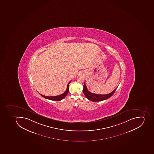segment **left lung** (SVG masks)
I'll use <instances>...</instances> for the list:
<instances>
[{
  "mask_svg": "<svg viewBox=\"0 0 154 154\" xmlns=\"http://www.w3.org/2000/svg\"><path fill=\"white\" fill-rule=\"evenodd\" d=\"M117 88H116L113 91H112L110 94H98L91 93L90 91L88 90L87 88L85 85V82H84L83 92L87 99L93 102H98L106 100V99H108L110 97L114 94L115 91L116 90Z\"/></svg>",
  "mask_w": 154,
  "mask_h": 154,
  "instance_id": "1",
  "label": "left lung"
}]
</instances>
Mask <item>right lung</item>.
I'll list each match as a JSON object with an SVG mask.
<instances>
[{"label":"right lung","mask_w":154,"mask_h":154,"mask_svg":"<svg viewBox=\"0 0 154 154\" xmlns=\"http://www.w3.org/2000/svg\"><path fill=\"white\" fill-rule=\"evenodd\" d=\"M71 81H70L67 85V87L66 90L65 91V92H64L63 94H61L60 95H57V96H45V95H42L41 94H40V95L43 96V97L45 98L46 99H49V100H53V101H60L62 99H63L65 96H66L68 93L69 91V84Z\"/></svg>","instance_id":"obj_1"}]
</instances>
